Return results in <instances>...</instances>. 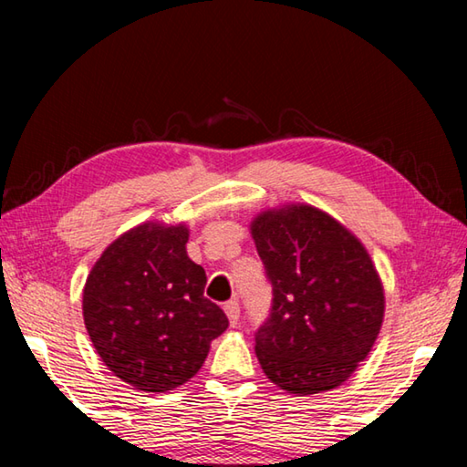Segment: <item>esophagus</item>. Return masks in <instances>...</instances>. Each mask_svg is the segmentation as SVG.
Segmentation results:
<instances>
[{"label":"esophagus","instance_id":"esophagus-1","mask_svg":"<svg viewBox=\"0 0 467 467\" xmlns=\"http://www.w3.org/2000/svg\"><path fill=\"white\" fill-rule=\"evenodd\" d=\"M224 313L228 321H231V326H236V321H239V315H241V306H239V300H228L224 305Z\"/></svg>","mask_w":467,"mask_h":467}]
</instances>
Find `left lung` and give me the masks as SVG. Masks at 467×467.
<instances>
[{"instance_id":"1","label":"left lung","mask_w":467,"mask_h":467,"mask_svg":"<svg viewBox=\"0 0 467 467\" xmlns=\"http://www.w3.org/2000/svg\"><path fill=\"white\" fill-rule=\"evenodd\" d=\"M251 234L274 295L255 334L264 373L296 395L342 385L383 326V284L365 244L306 203L262 212Z\"/></svg>"}]
</instances>
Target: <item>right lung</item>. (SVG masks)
I'll return each mask as SVG.
<instances>
[{"label":"right lung","mask_w":467,"mask_h":467,"mask_svg":"<svg viewBox=\"0 0 467 467\" xmlns=\"http://www.w3.org/2000/svg\"><path fill=\"white\" fill-rule=\"evenodd\" d=\"M185 224L144 223L102 251L82 295L84 326L109 370L140 391L164 393L202 368L212 339L228 327L203 296Z\"/></svg>","instance_id":"obj_1"}]
</instances>
